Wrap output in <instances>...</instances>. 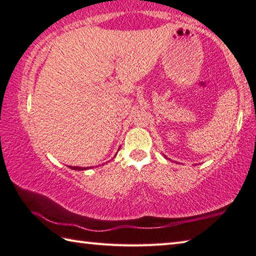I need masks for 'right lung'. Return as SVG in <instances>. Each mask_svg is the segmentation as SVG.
I'll list each match as a JSON object with an SVG mask.
<instances>
[{
	"label": "right lung",
	"mask_w": 256,
	"mask_h": 256,
	"mask_svg": "<svg viewBox=\"0 0 256 256\" xmlns=\"http://www.w3.org/2000/svg\"><path fill=\"white\" fill-rule=\"evenodd\" d=\"M71 170H86V168H84V167H70Z\"/></svg>",
	"instance_id": "right-lung-1"
}]
</instances>
